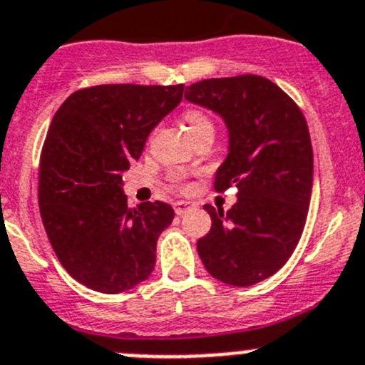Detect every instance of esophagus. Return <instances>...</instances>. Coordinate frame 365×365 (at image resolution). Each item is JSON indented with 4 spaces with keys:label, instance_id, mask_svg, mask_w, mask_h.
Returning <instances> with one entry per match:
<instances>
[{
    "label": "esophagus",
    "instance_id": "obj_1",
    "mask_svg": "<svg viewBox=\"0 0 365 365\" xmlns=\"http://www.w3.org/2000/svg\"><path fill=\"white\" fill-rule=\"evenodd\" d=\"M189 209H192V203L190 202H175V212L178 214V216L185 214Z\"/></svg>",
    "mask_w": 365,
    "mask_h": 365
}]
</instances>
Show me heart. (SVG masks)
Here are the masks:
<instances>
[{"mask_svg": "<svg viewBox=\"0 0 365 365\" xmlns=\"http://www.w3.org/2000/svg\"><path fill=\"white\" fill-rule=\"evenodd\" d=\"M183 122H185L187 129H189V133L192 136H196L202 131H214L212 118H210L209 113H207L205 110H202V108H189V110L183 113ZM173 182L178 187H185L182 175H173Z\"/></svg>", "mask_w": 365, "mask_h": 365, "instance_id": "1", "label": "heart"}]
</instances>
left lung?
<instances>
[{
	"instance_id": "obj_1",
	"label": "left lung",
	"mask_w": 365,
	"mask_h": 365,
	"mask_svg": "<svg viewBox=\"0 0 365 365\" xmlns=\"http://www.w3.org/2000/svg\"><path fill=\"white\" fill-rule=\"evenodd\" d=\"M185 98L216 111L230 131V153L214 189H237L227 214L212 205L210 230L198 240L207 272L232 286H252L281 270L304 230L313 185V149L301 108L261 75L190 84Z\"/></svg>"
}]
</instances>
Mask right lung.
Wrapping results in <instances>:
<instances>
[{
	"mask_svg": "<svg viewBox=\"0 0 365 365\" xmlns=\"http://www.w3.org/2000/svg\"><path fill=\"white\" fill-rule=\"evenodd\" d=\"M183 84H98L77 90L53 115L39 158V212L64 270L102 294L131 290L151 275L171 205L129 209L122 175L140 158Z\"/></svg>",
	"mask_w": 365,
	"mask_h": 365,
	"instance_id": "right-lung-1",
	"label": "right lung"
}]
</instances>
